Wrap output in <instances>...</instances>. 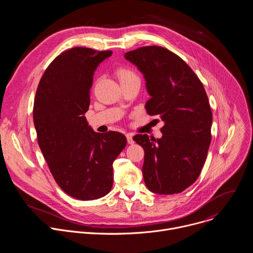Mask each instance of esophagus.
I'll list each match as a JSON object with an SVG mask.
<instances>
[{
    "label": "esophagus",
    "instance_id": "1",
    "mask_svg": "<svg viewBox=\"0 0 253 253\" xmlns=\"http://www.w3.org/2000/svg\"><path fill=\"white\" fill-rule=\"evenodd\" d=\"M126 137H127V142H128L129 144H133V143H134V140H133V136H132V134L128 133V134L126 135Z\"/></svg>",
    "mask_w": 253,
    "mask_h": 253
}]
</instances>
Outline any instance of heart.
Returning a JSON list of instances; mask_svg holds the SVG:
<instances>
[{"mask_svg":"<svg viewBox=\"0 0 253 253\" xmlns=\"http://www.w3.org/2000/svg\"><path fill=\"white\" fill-rule=\"evenodd\" d=\"M115 74L117 76V78L119 79L121 85L131 82V81H135V80H139L137 74L135 72L126 66H120L115 70Z\"/></svg>","mask_w":253,"mask_h":253,"instance_id":"1","label":"heart"}]
</instances>
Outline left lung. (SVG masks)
Masks as SVG:
<instances>
[{
    "mask_svg": "<svg viewBox=\"0 0 253 253\" xmlns=\"http://www.w3.org/2000/svg\"><path fill=\"white\" fill-rule=\"evenodd\" d=\"M125 58L144 74L151 96L147 113L164 122L160 139L133 137L145 153L144 181L154 193L182 192L199 177L211 142L212 112L203 84L181 58L165 48L142 47Z\"/></svg>",
    "mask_w": 253,
    "mask_h": 253,
    "instance_id": "1",
    "label": "left lung"
}]
</instances>
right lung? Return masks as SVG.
Segmentation results:
<instances>
[{"label":"right lung","instance_id":"obj_1","mask_svg":"<svg viewBox=\"0 0 253 253\" xmlns=\"http://www.w3.org/2000/svg\"><path fill=\"white\" fill-rule=\"evenodd\" d=\"M111 55L83 47L64 51L48 66L36 92L33 119L40 149L60 188L79 200L110 192L113 162L127 143L119 132L93 131L84 116L94 72Z\"/></svg>","mask_w":253,"mask_h":253}]
</instances>
